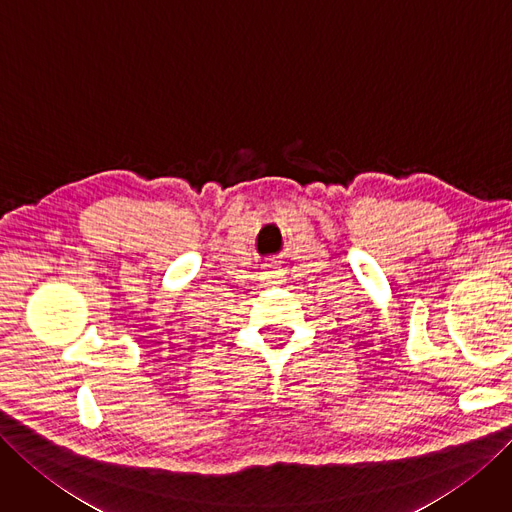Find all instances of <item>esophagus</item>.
<instances>
[{"instance_id": "obj_1", "label": "esophagus", "mask_w": 512, "mask_h": 512, "mask_svg": "<svg viewBox=\"0 0 512 512\" xmlns=\"http://www.w3.org/2000/svg\"><path fill=\"white\" fill-rule=\"evenodd\" d=\"M272 278H276V276H272Z\"/></svg>"}]
</instances>
